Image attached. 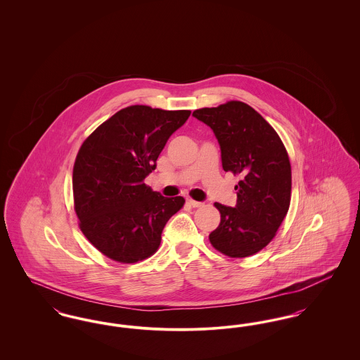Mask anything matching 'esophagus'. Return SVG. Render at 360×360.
<instances>
[{"mask_svg": "<svg viewBox=\"0 0 360 360\" xmlns=\"http://www.w3.org/2000/svg\"><path fill=\"white\" fill-rule=\"evenodd\" d=\"M188 204L190 206H193V207H200V206L204 205L202 202H200V201H194V200H191V198H188Z\"/></svg>", "mask_w": 360, "mask_h": 360, "instance_id": "1", "label": "esophagus"}]
</instances>
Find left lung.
<instances>
[{"mask_svg": "<svg viewBox=\"0 0 360 360\" xmlns=\"http://www.w3.org/2000/svg\"><path fill=\"white\" fill-rule=\"evenodd\" d=\"M213 131L221 150L224 172L240 175L236 206L216 202L221 221L209 235L210 244L229 257H251L263 250L288 214L291 166L288 151L254 108L229 101L193 112Z\"/></svg>", "mask_w": 360, "mask_h": 360, "instance_id": "left-lung-1", "label": "left lung"}]
</instances>
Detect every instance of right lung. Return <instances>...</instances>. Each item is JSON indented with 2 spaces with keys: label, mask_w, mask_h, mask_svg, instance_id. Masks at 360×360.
Segmentation results:
<instances>
[{
  "label": "right lung",
  "mask_w": 360,
  "mask_h": 360,
  "mask_svg": "<svg viewBox=\"0 0 360 360\" xmlns=\"http://www.w3.org/2000/svg\"><path fill=\"white\" fill-rule=\"evenodd\" d=\"M188 116L190 110L132 105L81 146L72 169L74 209L82 233L105 257L136 263L159 248L165 225L185 200L163 197L144 179Z\"/></svg>",
  "instance_id": "obj_1"
}]
</instances>
